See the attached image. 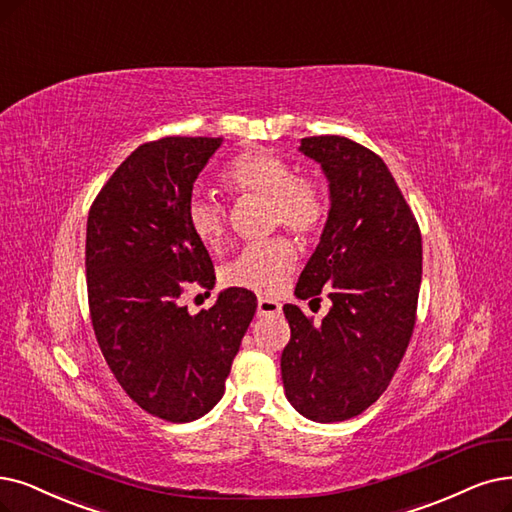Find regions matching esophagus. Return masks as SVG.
I'll return each instance as SVG.
<instances>
[{"mask_svg": "<svg viewBox=\"0 0 512 512\" xmlns=\"http://www.w3.org/2000/svg\"><path fill=\"white\" fill-rule=\"evenodd\" d=\"M258 317H267V315H279L281 313V302L267 298V296H260L258 298Z\"/></svg>", "mask_w": 512, "mask_h": 512, "instance_id": "1", "label": "esophagus"}]
</instances>
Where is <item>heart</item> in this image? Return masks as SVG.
Returning a JSON list of instances; mask_svg holds the SVG:
<instances>
[{"mask_svg": "<svg viewBox=\"0 0 512 512\" xmlns=\"http://www.w3.org/2000/svg\"><path fill=\"white\" fill-rule=\"evenodd\" d=\"M222 182L237 195L269 199L271 222L283 224L300 237L313 235L321 227L325 216L321 189L309 178L294 176L290 163L273 153L250 151L239 155L224 170ZM187 224L193 237L210 250L218 248L227 231V220L218 203L199 193L187 203ZM296 260L294 243L285 237L250 243L222 269V281L231 288L275 294L283 288Z\"/></svg>", "mask_w": 512, "mask_h": 512, "instance_id": "heart-1", "label": "heart"}]
</instances>
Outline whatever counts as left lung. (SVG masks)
<instances>
[{"label": "left lung", "instance_id": "obj_1", "mask_svg": "<svg viewBox=\"0 0 512 512\" xmlns=\"http://www.w3.org/2000/svg\"><path fill=\"white\" fill-rule=\"evenodd\" d=\"M330 210L296 298L332 300L315 325L285 304L292 338L281 353L285 397L313 422H342L384 391L410 344L422 279V237L386 163L344 136L302 138Z\"/></svg>", "mask_w": 512, "mask_h": 512}]
</instances>
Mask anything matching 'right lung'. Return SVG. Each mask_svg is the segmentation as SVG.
<instances>
[{"label": "right lung", "mask_w": 512, "mask_h": 512, "mask_svg": "<svg viewBox=\"0 0 512 512\" xmlns=\"http://www.w3.org/2000/svg\"><path fill=\"white\" fill-rule=\"evenodd\" d=\"M222 138L168 136L140 145L88 216L86 279L94 334L121 388L142 410L191 422L224 395L256 313L250 290L218 292L210 311L182 306L189 283L212 290L214 264L187 224L193 185Z\"/></svg>", "instance_id": "obj_1"}]
</instances>
